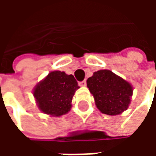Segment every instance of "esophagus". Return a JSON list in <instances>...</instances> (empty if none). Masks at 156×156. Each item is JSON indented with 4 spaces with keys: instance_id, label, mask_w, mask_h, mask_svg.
I'll use <instances>...</instances> for the list:
<instances>
[{
    "instance_id": "34e87169",
    "label": "esophagus",
    "mask_w": 156,
    "mask_h": 156,
    "mask_svg": "<svg viewBox=\"0 0 156 156\" xmlns=\"http://www.w3.org/2000/svg\"><path fill=\"white\" fill-rule=\"evenodd\" d=\"M78 84L80 85V86H83V87H84L86 86V80H83V81H81L78 83Z\"/></svg>"
}]
</instances>
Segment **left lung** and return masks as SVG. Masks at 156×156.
Wrapping results in <instances>:
<instances>
[{
	"instance_id": "1",
	"label": "left lung",
	"mask_w": 156,
	"mask_h": 156,
	"mask_svg": "<svg viewBox=\"0 0 156 156\" xmlns=\"http://www.w3.org/2000/svg\"><path fill=\"white\" fill-rule=\"evenodd\" d=\"M87 86L95 105L108 115H118L126 110L130 103L133 88L129 83L109 70H99L88 78Z\"/></svg>"
}]
</instances>
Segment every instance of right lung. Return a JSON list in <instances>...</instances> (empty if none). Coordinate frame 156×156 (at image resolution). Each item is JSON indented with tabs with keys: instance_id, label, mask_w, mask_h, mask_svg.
<instances>
[{
	"instance_id": "obj_1",
	"label": "right lung",
	"mask_w": 156,
	"mask_h": 156,
	"mask_svg": "<svg viewBox=\"0 0 156 156\" xmlns=\"http://www.w3.org/2000/svg\"><path fill=\"white\" fill-rule=\"evenodd\" d=\"M78 88V82L73 75L53 71L36 86L33 95L41 112L61 116L71 109L72 99Z\"/></svg>"
}]
</instances>
